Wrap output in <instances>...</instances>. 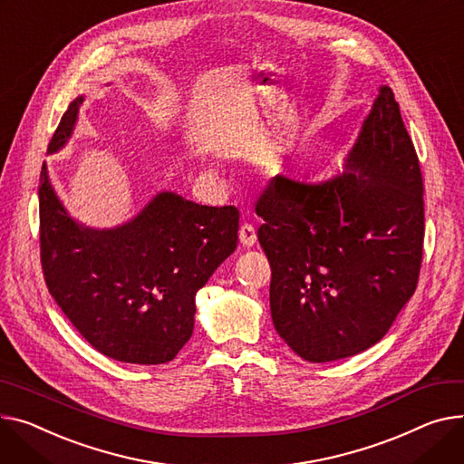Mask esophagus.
I'll return each mask as SVG.
<instances>
[{
  "mask_svg": "<svg viewBox=\"0 0 464 464\" xmlns=\"http://www.w3.org/2000/svg\"><path fill=\"white\" fill-rule=\"evenodd\" d=\"M238 238H240V244L246 246V248H252V246L257 242V231L252 224H244L238 229Z\"/></svg>",
  "mask_w": 464,
  "mask_h": 464,
  "instance_id": "1",
  "label": "esophagus"
}]
</instances>
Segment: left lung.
I'll use <instances>...</instances> for the list:
<instances>
[{
	"instance_id": "1",
	"label": "left lung",
	"mask_w": 464,
	"mask_h": 464,
	"mask_svg": "<svg viewBox=\"0 0 464 464\" xmlns=\"http://www.w3.org/2000/svg\"><path fill=\"white\" fill-rule=\"evenodd\" d=\"M256 210L284 342L314 363L381 342L416 291L423 246L420 162L392 89L379 87L343 171L276 175Z\"/></svg>"
}]
</instances>
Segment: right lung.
I'll return each instance as SVG.
<instances>
[{
  "label": "right lung",
  "mask_w": 464,
  "mask_h": 464,
  "mask_svg": "<svg viewBox=\"0 0 464 464\" xmlns=\"http://www.w3.org/2000/svg\"><path fill=\"white\" fill-rule=\"evenodd\" d=\"M83 101L69 104L48 154L69 143ZM39 205L46 285L74 328L117 362H171L192 337L198 291L237 250L238 210L162 190L125 224L91 227L59 199L46 162Z\"/></svg>",
  "instance_id": "right-lung-1"
}]
</instances>
